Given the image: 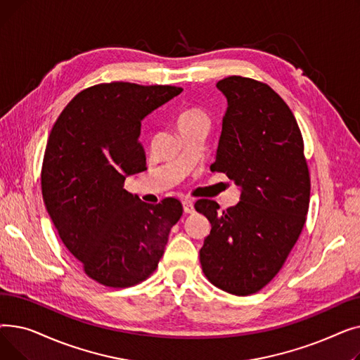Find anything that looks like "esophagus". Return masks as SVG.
<instances>
[{
	"instance_id": "esophagus-1",
	"label": "esophagus",
	"mask_w": 360,
	"mask_h": 360,
	"mask_svg": "<svg viewBox=\"0 0 360 360\" xmlns=\"http://www.w3.org/2000/svg\"><path fill=\"white\" fill-rule=\"evenodd\" d=\"M182 205H184V212L186 213V214H190V213H193L194 212V201L193 200H184L182 201Z\"/></svg>"
}]
</instances>
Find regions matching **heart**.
Instances as JSON below:
<instances>
[{"instance_id":"1","label":"heart","mask_w":360,"mask_h":360,"mask_svg":"<svg viewBox=\"0 0 360 360\" xmlns=\"http://www.w3.org/2000/svg\"><path fill=\"white\" fill-rule=\"evenodd\" d=\"M207 115L205 112L200 108H186V109H182L176 118H175V125L178 129L184 128V127H188L191 124H195V122H204L207 124Z\"/></svg>"}]
</instances>
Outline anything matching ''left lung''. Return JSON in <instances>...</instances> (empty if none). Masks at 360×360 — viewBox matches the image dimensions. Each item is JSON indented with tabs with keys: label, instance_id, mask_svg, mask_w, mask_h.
<instances>
[{
	"label": "left lung",
	"instance_id": "8db88e82",
	"mask_svg": "<svg viewBox=\"0 0 360 360\" xmlns=\"http://www.w3.org/2000/svg\"><path fill=\"white\" fill-rule=\"evenodd\" d=\"M228 99L212 172L240 186L226 210L198 200L212 223L200 250L205 277L224 292L247 296L273 280L304 229L311 179L304 139L290 108L266 83L240 75L217 82Z\"/></svg>",
	"mask_w": 360,
	"mask_h": 360
}]
</instances>
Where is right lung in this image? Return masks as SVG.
Listing matches in <instances>:
<instances>
[{
	"label": "right lung",
	"instance_id": "add662e5",
	"mask_svg": "<svg viewBox=\"0 0 360 360\" xmlns=\"http://www.w3.org/2000/svg\"><path fill=\"white\" fill-rule=\"evenodd\" d=\"M182 91L112 82L82 90L53 124L42 163V197L67 250L108 288H129L158 267L182 216L176 198L147 204L124 188L146 170L141 121Z\"/></svg>",
	"mask_w": 360,
	"mask_h": 360
}]
</instances>
